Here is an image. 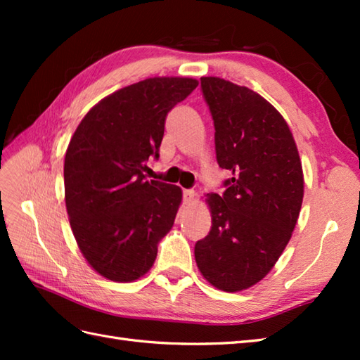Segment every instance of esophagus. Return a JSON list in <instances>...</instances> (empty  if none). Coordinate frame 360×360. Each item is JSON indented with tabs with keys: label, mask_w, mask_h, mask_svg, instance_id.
Masks as SVG:
<instances>
[{
	"label": "esophagus",
	"mask_w": 360,
	"mask_h": 360,
	"mask_svg": "<svg viewBox=\"0 0 360 360\" xmlns=\"http://www.w3.org/2000/svg\"><path fill=\"white\" fill-rule=\"evenodd\" d=\"M195 190H184V193H182V201H184L186 204L192 202L193 198H195Z\"/></svg>",
	"instance_id": "34e87169"
}]
</instances>
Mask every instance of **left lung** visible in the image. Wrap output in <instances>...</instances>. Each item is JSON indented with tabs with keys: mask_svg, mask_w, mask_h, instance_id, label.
<instances>
[{
	"mask_svg": "<svg viewBox=\"0 0 360 360\" xmlns=\"http://www.w3.org/2000/svg\"><path fill=\"white\" fill-rule=\"evenodd\" d=\"M215 125L224 193H209L212 229L195 244L198 269L210 285L248 289L263 280L285 250L303 201V170L281 114L255 91L201 77Z\"/></svg>",
	"mask_w": 360,
	"mask_h": 360,
	"instance_id": "obj_1",
	"label": "left lung"
}]
</instances>
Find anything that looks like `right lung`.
Listing matches in <instances>:
<instances>
[{
	"label": "right lung",
	"instance_id": "right-lung-1",
	"mask_svg": "<svg viewBox=\"0 0 360 360\" xmlns=\"http://www.w3.org/2000/svg\"><path fill=\"white\" fill-rule=\"evenodd\" d=\"M198 86L188 77H153L102 98L82 119L65 156V201L79 249L102 277L134 281L150 271L173 227L178 186L148 181L167 114Z\"/></svg>",
	"mask_w": 360,
	"mask_h": 360
}]
</instances>
